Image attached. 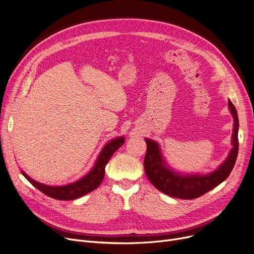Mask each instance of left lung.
I'll return each mask as SVG.
<instances>
[{"label": "left lung", "mask_w": 254, "mask_h": 254, "mask_svg": "<svg viewBox=\"0 0 254 254\" xmlns=\"http://www.w3.org/2000/svg\"><path fill=\"white\" fill-rule=\"evenodd\" d=\"M229 109L234 118L233 148L224 162L215 171L208 174H185L172 169L165 161L159 144L154 140L145 138L147 151L144 158V169L146 176L154 188L173 197L191 199L205 194L229 177L237 161L239 149V119L231 100H229Z\"/></svg>", "instance_id": "left-lung-1"}]
</instances>
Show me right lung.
Listing matches in <instances>:
<instances>
[{
	"mask_svg": "<svg viewBox=\"0 0 254 254\" xmlns=\"http://www.w3.org/2000/svg\"><path fill=\"white\" fill-rule=\"evenodd\" d=\"M124 144L125 137H118L110 140L104 146L99 156L97 157L95 165H93V167L87 174L80 178L79 180L69 184L59 186L46 185L32 179L23 171H21V174L28 179V181L31 182L36 189H38L40 191H42L44 194L52 198L60 199V201H71V199L81 197L99 188L105 176L106 165L108 164L109 159L111 158L113 153Z\"/></svg>",
	"mask_w": 254,
	"mask_h": 254,
	"instance_id": "right-lung-1",
	"label": "right lung"
}]
</instances>
